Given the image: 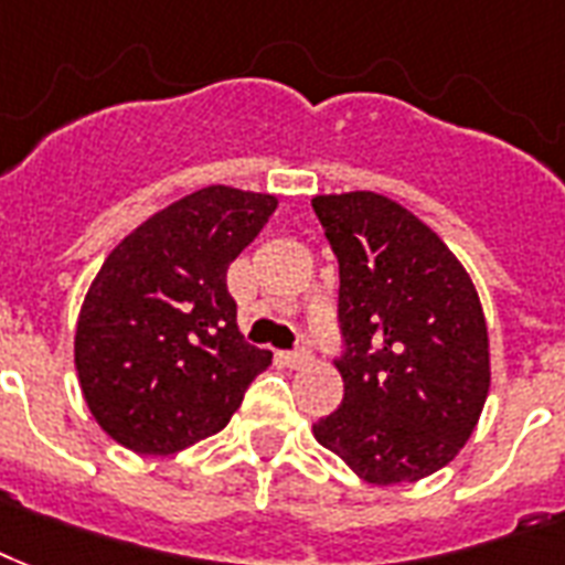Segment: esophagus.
<instances>
[{"label": "esophagus", "mask_w": 565, "mask_h": 565, "mask_svg": "<svg viewBox=\"0 0 565 565\" xmlns=\"http://www.w3.org/2000/svg\"><path fill=\"white\" fill-rule=\"evenodd\" d=\"M309 360H312V351H309V348H297V351L286 353V362L291 369H303V365H309Z\"/></svg>", "instance_id": "obj_1"}]
</instances>
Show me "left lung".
Wrapping results in <instances>:
<instances>
[{
    "mask_svg": "<svg viewBox=\"0 0 565 565\" xmlns=\"http://www.w3.org/2000/svg\"><path fill=\"white\" fill-rule=\"evenodd\" d=\"M339 259L342 406L315 439L369 483H413L448 466L489 392L478 291L439 235L374 191L315 196Z\"/></svg>",
    "mask_w": 565,
    "mask_h": 565,
    "instance_id": "left-lung-1",
    "label": "left lung"
}]
</instances>
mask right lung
Here are the masks:
<instances>
[{"label":"right lung","mask_w":565,"mask_h":565,"mask_svg":"<svg viewBox=\"0 0 565 565\" xmlns=\"http://www.w3.org/2000/svg\"><path fill=\"white\" fill-rule=\"evenodd\" d=\"M277 209L270 194L212 185L117 244L87 291L76 371L90 413L138 454H177L223 430L270 351L244 342L230 262Z\"/></svg>","instance_id":"obj_1"}]
</instances>
